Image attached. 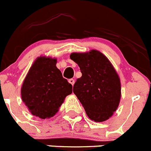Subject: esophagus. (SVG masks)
I'll list each match as a JSON object with an SVG mask.
<instances>
[{"mask_svg":"<svg viewBox=\"0 0 151 151\" xmlns=\"http://www.w3.org/2000/svg\"><path fill=\"white\" fill-rule=\"evenodd\" d=\"M69 83H70L71 84H72L73 86L74 83H75V80H74V79H73V78L69 79Z\"/></svg>","mask_w":151,"mask_h":151,"instance_id":"1","label":"esophagus"}]
</instances>
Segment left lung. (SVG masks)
<instances>
[{
  "label": "left lung",
  "mask_w": 151,
  "mask_h": 151,
  "mask_svg": "<svg viewBox=\"0 0 151 151\" xmlns=\"http://www.w3.org/2000/svg\"><path fill=\"white\" fill-rule=\"evenodd\" d=\"M70 59L79 66L81 77L73 92L89 119L103 122L113 115L120 104L121 84L115 69L106 56L96 50L72 53Z\"/></svg>",
  "instance_id": "1"
}]
</instances>
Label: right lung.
I'll list each match as a JSON object with an SVG mask.
<instances>
[{"label": "right lung", "instance_id": "right-lung-1", "mask_svg": "<svg viewBox=\"0 0 151 151\" xmlns=\"http://www.w3.org/2000/svg\"><path fill=\"white\" fill-rule=\"evenodd\" d=\"M56 59L40 56L30 68L21 88L22 100L33 115L41 119L53 117L72 85L56 68Z\"/></svg>", "mask_w": 151, "mask_h": 151}]
</instances>
